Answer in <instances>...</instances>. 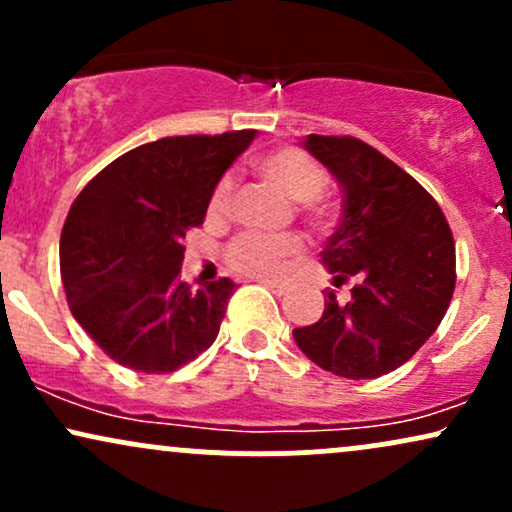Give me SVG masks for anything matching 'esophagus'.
Masks as SVG:
<instances>
[{
	"label": "esophagus",
	"instance_id": "34e87169",
	"mask_svg": "<svg viewBox=\"0 0 512 512\" xmlns=\"http://www.w3.org/2000/svg\"><path fill=\"white\" fill-rule=\"evenodd\" d=\"M262 284L267 286V289L272 291L274 296H284V293L289 291V286H286V284H279V281H262Z\"/></svg>",
	"mask_w": 512,
	"mask_h": 512
}]
</instances>
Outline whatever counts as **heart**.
Masks as SVG:
<instances>
[{
	"instance_id": "heart-1",
	"label": "heart",
	"mask_w": 512,
	"mask_h": 512,
	"mask_svg": "<svg viewBox=\"0 0 512 512\" xmlns=\"http://www.w3.org/2000/svg\"><path fill=\"white\" fill-rule=\"evenodd\" d=\"M257 173L264 175L272 185L279 187L286 197L296 199V211L310 226L325 228L330 223V204L322 199L325 190V173L305 151L293 146L267 151L255 161ZM233 180L223 178L214 187L209 199V216L219 219L231 207ZM303 243L298 236H260V233H243L233 238L226 248V262L233 272L245 276H276L286 267V262L301 255Z\"/></svg>"
}]
</instances>
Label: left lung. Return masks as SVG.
I'll use <instances>...</instances> for the list:
<instances>
[{
    "mask_svg": "<svg viewBox=\"0 0 512 512\" xmlns=\"http://www.w3.org/2000/svg\"><path fill=\"white\" fill-rule=\"evenodd\" d=\"M310 151L342 187V219L320 252L334 284L356 279L351 301L327 293L298 349L322 370L370 380L407 363L438 330L455 291V240L443 211L397 163L354 137L308 134Z\"/></svg>",
    "mask_w": 512,
    "mask_h": 512,
    "instance_id": "1",
    "label": "left lung"
}]
</instances>
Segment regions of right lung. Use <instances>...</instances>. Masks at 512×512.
Instances as JSON below:
<instances>
[{"label":"right lung","mask_w":512,"mask_h":512,"mask_svg":"<svg viewBox=\"0 0 512 512\" xmlns=\"http://www.w3.org/2000/svg\"><path fill=\"white\" fill-rule=\"evenodd\" d=\"M255 129L166 137L105 166L74 199L60 238L72 315L120 366L173 373L214 344L236 284L180 281L182 240Z\"/></svg>","instance_id":"right-lung-1"}]
</instances>
